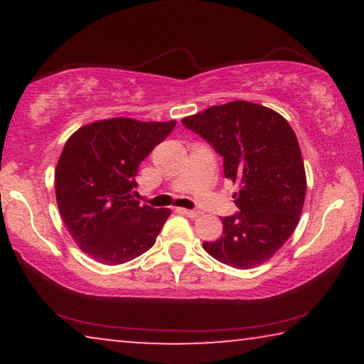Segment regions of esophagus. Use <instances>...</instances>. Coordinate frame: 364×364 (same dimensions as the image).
<instances>
[{"instance_id": "esophagus-1", "label": "esophagus", "mask_w": 364, "mask_h": 364, "mask_svg": "<svg viewBox=\"0 0 364 364\" xmlns=\"http://www.w3.org/2000/svg\"><path fill=\"white\" fill-rule=\"evenodd\" d=\"M177 210L181 212V213H183V215L188 217V218L200 217V212H198V210H188V208H177Z\"/></svg>"}]
</instances>
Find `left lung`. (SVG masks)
<instances>
[{"label":"left lung","instance_id":"obj_1","mask_svg":"<svg viewBox=\"0 0 364 364\" xmlns=\"http://www.w3.org/2000/svg\"><path fill=\"white\" fill-rule=\"evenodd\" d=\"M182 124L220 154L225 177L240 186L233 196L240 212L223 217L222 237L203 248L240 270L262 265L290 238L305 202V166L291 126L247 101L208 107Z\"/></svg>","mask_w":364,"mask_h":364}]
</instances>
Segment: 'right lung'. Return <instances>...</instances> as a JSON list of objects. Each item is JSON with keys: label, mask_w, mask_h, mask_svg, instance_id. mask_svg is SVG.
<instances>
[{"label": "right lung", "mask_w": 364, "mask_h": 364, "mask_svg": "<svg viewBox=\"0 0 364 364\" xmlns=\"http://www.w3.org/2000/svg\"><path fill=\"white\" fill-rule=\"evenodd\" d=\"M171 122L127 117L87 124L68 139L56 167V200L81 250L104 265L142 255L161 233L168 208L132 197L139 166L172 129Z\"/></svg>", "instance_id": "1"}]
</instances>
